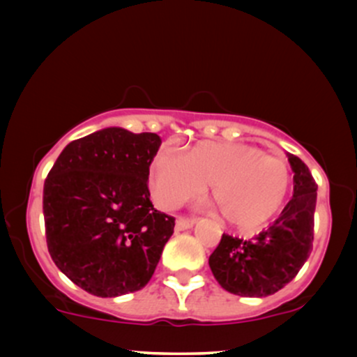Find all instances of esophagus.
Here are the masks:
<instances>
[{"label": "esophagus", "instance_id": "34e87169", "mask_svg": "<svg viewBox=\"0 0 357 357\" xmlns=\"http://www.w3.org/2000/svg\"><path fill=\"white\" fill-rule=\"evenodd\" d=\"M195 223H196V218L178 216V220H176V228H178V230H188V228H191Z\"/></svg>", "mask_w": 357, "mask_h": 357}]
</instances>
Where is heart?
<instances>
[{
    "label": "heart",
    "mask_w": 357,
    "mask_h": 357,
    "mask_svg": "<svg viewBox=\"0 0 357 357\" xmlns=\"http://www.w3.org/2000/svg\"><path fill=\"white\" fill-rule=\"evenodd\" d=\"M206 184L223 220L250 231L282 210L290 192V171L282 159L240 142L202 141L186 155L162 149L151 162V192L165 210L199 196Z\"/></svg>",
    "instance_id": "obj_1"
}]
</instances>
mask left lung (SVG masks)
I'll use <instances>...</instances> for the list:
<instances>
[{
  "mask_svg": "<svg viewBox=\"0 0 357 357\" xmlns=\"http://www.w3.org/2000/svg\"><path fill=\"white\" fill-rule=\"evenodd\" d=\"M294 171V196L267 230L253 240L221 236L210 255L218 284L241 297H267L296 278L312 252L314 211L317 199L309 167L289 154Z\"/></svg>",
  "mask_w": 357,
  "mask_h": 357,
  "instance_id": "left-lung-1",
  "label": "left lung"
}]
</instances>
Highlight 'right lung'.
<instances>
[{
    "label": "right lung",
    "instance_id": "right-lung-1",
    "mask_svg": "<svg viewBox=\"0 0 357 357\" xmlns=\"http://www.w3.org/2000/svg\"><path fill=\"white\" fill-rule=\"evenodd\" d=\"M159 146L154 132L109 127L72 141L45 179L48 252L92 296L141 290L173 235L174 218L154 210L147 188Z\"/></svg>",
    "mask_w": 357,
    "mask_h": 357
}]
</instances>
